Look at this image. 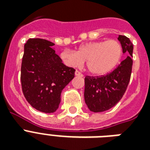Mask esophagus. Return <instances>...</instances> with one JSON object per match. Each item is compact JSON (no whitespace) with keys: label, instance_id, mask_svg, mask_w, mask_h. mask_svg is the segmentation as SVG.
Instances as JSON below:
<instances>
[{"label":"esophagus","instance_id":"1","mask_svg":"<svg viewBox=\"0 0 150 150\" xmlns=\"http://www.w3.org/2000/svg\"><path fill=\"white\" fill-rule=\"evenodd\" d=\"M75 74L76 76H81V77H82V76H83V75H82V73L80 72V71H76Z\"/></svg>","mask_w":150,"mask_h":150}]
</instances>
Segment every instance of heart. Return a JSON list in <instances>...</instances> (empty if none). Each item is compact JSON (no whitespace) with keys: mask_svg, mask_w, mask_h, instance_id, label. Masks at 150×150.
<instances>
[{"mask_svg":"<svg viewBox=\"0 0 150 150\" xmlns=\"http://www.w3.org/2000/svg\"><path fill=\"white\" fill-rule=\"evenodd\" d=\"M122 56V46L117 40H109L91 42L82 45L76 52L64 50L61 57L65 64L77 68L84 61L89 73L103 75L114 69Z\"/></svg>","mask_w":150,"mask_h":150,"instance_id":"heart-1","label":"heart"}]
</instances>
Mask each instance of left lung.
Here are the masks:
<instances>
[{
    "instance_id": "8db88e82",
    "label": "left lung",
    "mask_w": 150,
    "mask_h": 150,
    "mask_svg": "<svg viewBox=\"0 0 150 150\" xmlns=\"http://www.w3.org/2000/svg\"><path fill=\"white\" fill-rule=\"evenodd\" d=\"M123 53L128 54L114 71L100 76L85 78V102L93 112L110 109L121 100L125 93L132 69L133 44L128 37L119 35Z\"/></svg>"
}]
</instances>
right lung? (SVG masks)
<instances>
[{
  "label": "right lung",
  "mask_w": 150,
  "mask_h": 150,
  "mask_svg": "<svg viewBox=\"0 0 150 150\" xmlns=\"http://www.w3.org/2000/svg\"><path fill=\"white\" fill-rule=\"evenodd\" d=\"M54 45L43 39H29L24 46L21 67L24 96L32 107L44 113L56 111L61 92L75 77V70L62 63Z\"/></svg>",
  "instance_id": "1"
}]
</instances>
